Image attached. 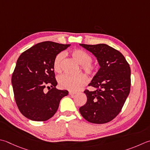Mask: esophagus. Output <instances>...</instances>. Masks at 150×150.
<instances>
[{"label":"esophagus","instance_id":"esophagus-1","mask_svg":"<svg viewBox=\"0 0 150 150\" xmlns=\"http://www.w3.org/2000/svg\"><path fill=\"white\" fill-rule=\"evenodd\" d=\"M69 94L70 96H74L76 94V92H69Z\"/></svg>","mask_w":150,"mask_h":150}]
</instances>
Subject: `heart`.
Here are the masks:
<instances>
[{
    "mask_svg": "<svg viewBox=\"0 0 150 150\" xmlns=\"http://www.w3.org/2000/svg\"><path fill=\"white\" fill-rule=\"evenodd\" d=\"M73 59L81 64V69L88 75H94L97 71V66L92 63V57L84 50L74 49L70 52ZM64 54L63 52L58 54L54 60L53 69L56 72L60 73L62 69ZM59 86L62 89L76 91L86 83L87 78L84 75L79 74L75 76L62 75L58 79Z\"/></svg>",
    "mask_w": 150,
    "mask_h": 150,
    "instance_id": "b5f03b06",
    "label": "heart"
}]
</instances>
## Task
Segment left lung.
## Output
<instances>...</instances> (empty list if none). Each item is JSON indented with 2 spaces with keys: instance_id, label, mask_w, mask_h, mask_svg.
Segmentation results:
<instances>
[{
  "instance_id": "obj_1",
  "label": "left lung",
  "mask_w": 150,
  "mask_h": 150,
  "mask_svg": "<svg viewBox=\"0 0 150 150\" xmlns=\"http://www.w3.org/2000/svg\"><path fill=\"white\" fill-rule=\"evenodd\" d=\"M80 45L95 56L100 68L88 84L96 90H84L87 101L79 112L88 122L105 124L120 113L129 94V64L121 52L107 44Z\"/></svg>"
}]
</instances>
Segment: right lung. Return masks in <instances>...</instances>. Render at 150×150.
I'll return each instance as SVG.
<instances>
[{"label": "right lung", "instance_id": "obj_1", "mask_svg": "<svg viewBox=\"0 0 150 150\" xmlns=\"http://www.w3.org/2000/svg\"><path fill=\"white\" fill-rule=\"evenodd\" d=\"M70 45L47 41L36 44L19 56L11 84L17 107L26 118L46 121L57 112L62 98L68 94L67 90L56 88L53 62L56 56Z\"/></svg>", "mask_w": 150, "mask_h": 150}]
</instances>
